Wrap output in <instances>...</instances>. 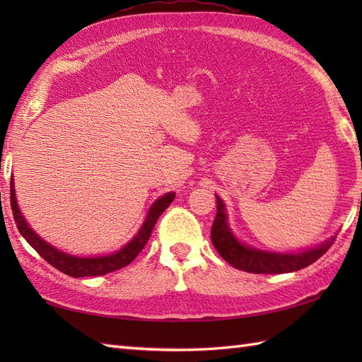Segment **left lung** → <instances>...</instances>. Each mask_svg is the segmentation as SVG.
Segmentation results:
<instances>
[{
	"instance_id": "8db88e82",
	"label": "left lung",
	"mask_w": 362,
	"mask_h": 362,
	"mask_svg": "<svg viewBox=\"0 0 362 362\" xmlns=\"http://www.w3.org/2000/svg\"><path fill=\"white\" fill-rule=\"evenodd\" d=\"M216 218L211 226V243L219 255L228 264L240 271L252 274H286L296 272L317 261L324 253L332 247L336 236L328 238L316 247L302 252H267L257 247H250L236 240L228 227L227 209L221 197L216 196Z\"/></svg>"
}]
</instances>
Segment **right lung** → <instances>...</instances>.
Returning <instances> with one entry per match:
<instances>
[{"label":"right lung","mask_w":362,"mask_h":362,"mask_svg":"<svg viewBox=\"0 0 362 362\" xmlns=\"http://www.w3.org/2000/svg\"><path fill=\"white\" fill-rule=\"evenodd\" d=\"M175 193H166L161 197H158L156 202L151 205V209L146 214V219L143 226L138 230V233L130 240L124 247L119 250L110 253V255H101V257H74L70 253H65L54 247V245L48 244L45 240H42L33 228L29 227L25 216H23L17 197H15V188H13V179L11 180V206L13 213L15 224H17L18 232L21 236L29 243L30 247L37 250L38 255H40L45 261L56 267L57 271L64 272L74 279H81V276H98V275H105L113 271H118L121 267H126L127 264L132 263L136 258L138 253L143 250L146 243L149 241L152 228L156 226L157 219L160 214L163 213L169 204L174 201Z\"/></svg>","instance_id":"add662e5"}]
</instances>
